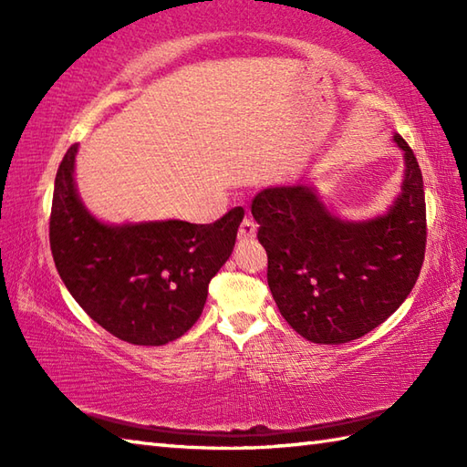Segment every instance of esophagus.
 Segmentation results:
<instances>
[{
	"mask_svg": "<svg viewBox=\"0 0 467 467\" xmlns=\"http://www.w3.org/2000/svg\"><path fill=\"white\" fill-rule=\"evenodd\" d=\"M256 236V223L251 216H244V221L241 223L239 228V241H253Z\"/></svg>",
	"mask_w": 467,
	"mask_h": 467,
	"instance_id": "34e87169",
	"label": "esophagus"
}]
</instances>
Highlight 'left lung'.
Instances as JSON below:
<instances>
[{
    "mask_svg": "<svg viewBox=\"0 0 467 467\" xmlns=\"http://www.w3.org/2000/svg\"><path fill=\"white\" fill-rule=\"evenodd\" d=\"M403 150L401 192L389 211L369 221L331 214L315 188L271 186L251 213L269 256L273 299L285 321L321 345L359 339L400 309L425 256L423 178L413 150Z\"/></svg>",
    "mask_w": 467,
    "mask_h": 467,
    "instance_id": "left-lung-1",
    "label": "left lung"
}]
</instances>
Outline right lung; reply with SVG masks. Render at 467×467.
<instances>
[{"label":"right lung","instance_id":"1","mask_svg":"<svg viewBox=\"0 0 467 467\" xmlns=\"http://www.w3.org/2000/svg\"><path fill=\"white\" fill-rule=\"evenodd\" d=\"M76 154L72 144L57 168L49 216V246L66 289L118 339L154 347L178 339L201 317L244 211L236 206L213 224H106L78 196Z\"/></svg>","mask_w":467,"mask_h":467}]
</instances>
